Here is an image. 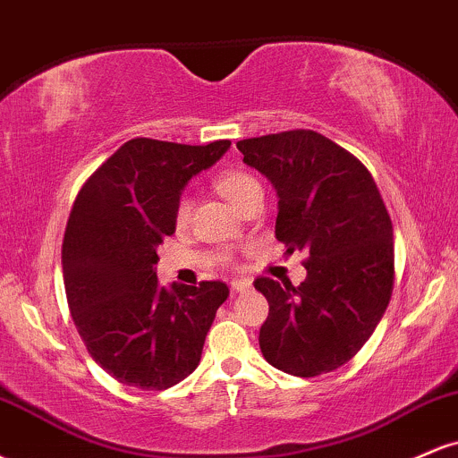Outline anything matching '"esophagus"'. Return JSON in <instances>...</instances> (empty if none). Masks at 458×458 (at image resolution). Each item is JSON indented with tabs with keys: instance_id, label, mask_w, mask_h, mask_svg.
I'll use <instances>...</instances> for the list:
<instances>
[{
	"instance_id": "1",
	"label": "esophagus",
	"mask_w": 458,
	"mask_h": 458,
	"mask_svg": "<svg viewBox=\"0 0 458 458\" xmlns=\"http://www.w3.org/2000/svg\"><path fill=\"white\" fill-rule=\"evenodd\" d=\"M230 288H233L234 293L250 291V288H251V282H250V280H233V282H230Z\"/></svg>"
}]
</instances>
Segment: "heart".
Returning a JSON list of instances; mask_svg holds the SVG:
<instances>
[{
  "mask_svg": "<svg viewBox=\"0 0 458 458\" xmlns=\"http://www.w3.org/2000/svg\"><path fill=\"white\" fill-rule=\"evenodd\" d=\"M215 189H217L222 196L233 202L236 208H243L251 198L262 196L260 182L256 181L254 176L247 174L243 170H228L222 172L217 178H215ZM189 211H191V204H189L187 196H181L176 199L174 207V222L176 225H185L189 219Z\"/></svg>",
  "mask_w": 458,
  "mask_h": 458,
  "instance_id": "heart-1",
  "label": "heart"
}]
</instances>
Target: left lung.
<instances>
[{"label": "left lung", "instance_id": "obj_1", "mask_svg": "<svg viewBox=\"0 0 458 458\" xmlns=\"http://www.w3.org/2000/svg\"><path fill=\"white\" fill-rule=\"evenodd\" d=\"M247 165L280 196L276 239L288 254L308 251V277H256L269 301L260 351L295 377L331 372L353 357L386 312L394 291V230L368 167L310 129L236 141Z\"/></svg>", "mask_w": 458, "mask_h": 458}]
</instances>
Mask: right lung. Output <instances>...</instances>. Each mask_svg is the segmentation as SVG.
Segmentation results:
<instances>
[{"label": "right lung", "instance_id": "obj_1", "mask_svg": "<svg viewBox=\"0 0 458 458\" xmlns=\"http://www.w3.org/2000/svg\"><path fill=\"white\" fill-rule=\"evenodd\" d=\"M228 148L129 140L72 202L62 241L68 310L92 360L124 386L167 390L191 375L230 295L224 282L159 286L155 273L182 187Z\"/></svg>", "mask_w": 458, "mask_h": 458}]
</instances>
